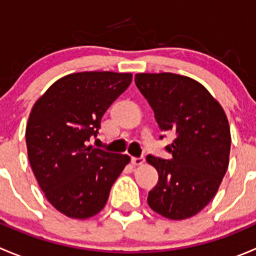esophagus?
<instances>
[{"instance_id": "1", "label": "esophagus", "mask_w": 256, "mask_h": 256, "mask_svg": "<svg viewBox=\"0 0 256 256\" xmlns=\"http://www.w3.org/2000/svg\"><path fill=\"white\" fill-rule=\"evenodd\" d=\"M144 162V157L141 156V157H131V164H132V166H140V164H142Z\"/></svg>"}]
</instances>
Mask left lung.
<instances>
[{"mask_svg":"<svg viewBox=\"0 0 256 256\" xmlns=\"http://www.w3.org/2000/svg\"><path fill=\"white\" fill-rule=\"evenodd\" d=\"M164 132L176 134L164 147L170 160L147 156L158 182L147 202L156 213L180 220L196 216L213 200L228 170L230 128L226 112L196 80L172 73L136 74ZM166 135L160 136V140Z\"/></svg>","mask_w":256,"mask_h":256,"instance_id":"left-lung-1","label":"left lung"}]
</instances>
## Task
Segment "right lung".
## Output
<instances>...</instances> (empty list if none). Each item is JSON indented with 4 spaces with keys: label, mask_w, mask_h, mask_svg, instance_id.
Instances as JSON below:
<instances>
[{
    "label": "right lung",
    "mask_w": 256,
    "mask_h": 256,
    "mask_svg": "<svg viewBox=\"0 0 256 256\" xmlns=\"http://www.w3.org/2000/svg\"><path fill=\"white\" fill-rule=\"evenodd\" d=\"M130 73L82 72L54 82L30 112L28 158L52 206L76 219L105 207L116 178L130 161L90 146L110 105L130 85Z\"/></svg>",
    "instance_id": "obj_1"
}]
</instances>
